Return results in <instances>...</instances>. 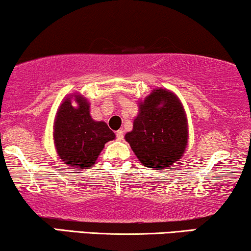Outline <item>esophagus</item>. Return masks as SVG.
<instances>
[{"label": "esophagus", "mask_w": 251, "mask_h": 251, "mask_svg": "<svg viewBox=\"0 0 251 251\" xmlns=\"http://www.w3.org/2000/svg\"><path fill=\"white\" fill-rule=\"evenodd\" d=\"M125 131H123L122 129H120L116 131V138H118L119 140H122L123 139V136H125V133H123Z\"/></svg>", "instance_id": "esophagus-1"}]
</instances>
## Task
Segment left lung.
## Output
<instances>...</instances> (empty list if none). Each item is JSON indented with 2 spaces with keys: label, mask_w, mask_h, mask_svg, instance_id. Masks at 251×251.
<instances>
[{
  "label": "left lung",
  "mask_w": 251,
  "mask_h": 251,
  "mask_svg": "<svg viewBox=\"0 0 251 251\" xmlns=\"http://www.w3.org/2000/svg\"><path fill=\"white\" fill-rule=\"evenodd\" d=\"M138 115L126 140L143 166L168 169L183 157L188 144L184 106L173 91L154 89L139 101Z\"/></svg>",
  "instance_id": "8db88e82"
}]
</instances>
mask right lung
<instances>
[{"label":"right lung","instance_id":"1","mask_svg":"<svg viewBox=\"0 0 251 251\" xmlns=\"http://www.w3.org/2000/svg\"><path fill=\"white\" fill-rule=\"evenodd\" d=\"M72 101L77 102L73 106ZM115 139V133L104 121H95L90 115V102L75 94L65 97L53 122V143L59 159L70 168L92 167L105 144Z\"/></svg>","mask_w":251,"mask_h":251}]
</instances>
